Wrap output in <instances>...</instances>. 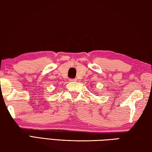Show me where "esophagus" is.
I'll return each instance as SVG.
<instances>
[{
    "instance_id": "obj_1",
    "label": "esophagus",
    "mask_w": 152,
    "mask_h": 152,
    "mask_svg": "<svg viewBox=\"0 0 152 152\" xmlns=\"http://www.w3.org/2000/svg\"><path fill=\"white\" fill-rule=\"evenodd\" d=\"M69 81H71V82H73V81H76L77 79H71Z\"/></svg>"
}]
</instances>
